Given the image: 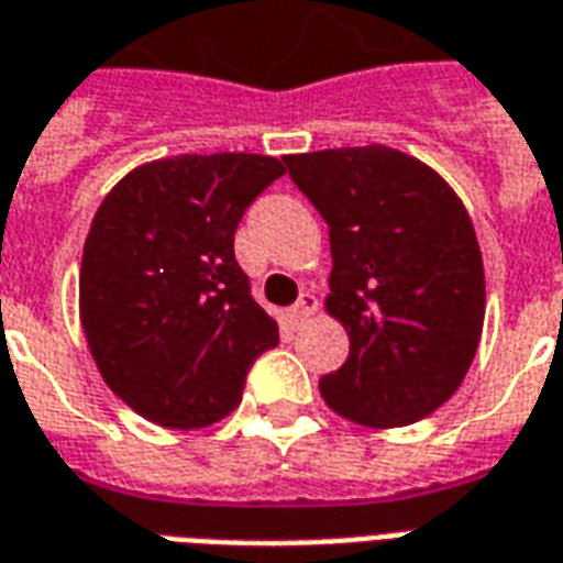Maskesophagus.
<instances>
[{"label":"esophagus","mask_w":563,"mask_h":563,"mask_svg":"<svg viewBox=\"0 0 563 563\" xmlns=\"http://www.w3.org/2000/svg\"><path fill=\"white\" fill-rule=\"evenodd\" d=\"M313 313H316V298L310 292H303L301 298H298V301H295L292 307L286 310V319H289V324H292V328H298V324L307 322V319H310Z\"/></svg>","instance_id":"esophagus-1"}]
</instances>
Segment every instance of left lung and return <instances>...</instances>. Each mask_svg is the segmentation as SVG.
Instances as JSON below:
<instances>
[{"label":"left lung","mask_w":563,"mask_h":563,"mask_svg":"<svg viewBox=\"0 0 563 563\" xmlns=\"http://www.w3.org/2000/svg\"><path fill=\"white\" fill-rule=\"evenodd\" d=\"M328 223V313L349 357L319 382L324 402L364 427H409L453 397L474 361L486 286L468 211L448 181L387 145L286 157Z\"/></svg>","instance_id":"8db88e82"}]
</instances>
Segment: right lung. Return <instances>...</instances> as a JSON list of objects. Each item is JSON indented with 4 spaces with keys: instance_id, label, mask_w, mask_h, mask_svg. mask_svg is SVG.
<instances>
[{
    "instance_id": "1",
    "label": "right lung",
    "mask_w": 563,
    "mask_h": 563,
    "mask_svg": "<svg viewBox=\"0 0 563 563\" xmlns=\"http://www.w3.org/2000/svg\"><path fill=\"white\" fill-rule=\"evenodd\" d=\"M286 166L268 154H178L112 187L82 247L80 319L103 382L143 418L197 430L241 402L280 343L250 295L235 229Z\"/></svg>"
}]
</instances>
